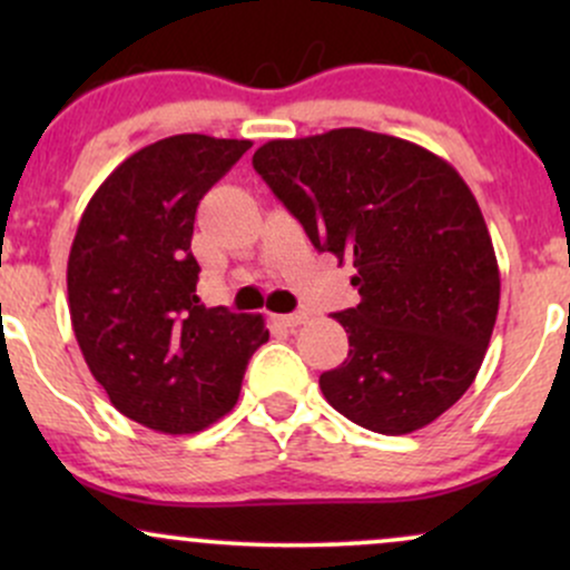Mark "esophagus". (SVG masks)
Masks as SVG:
<instances>
[{
    "mask_svg": "<svg viewBox=\"0 0 570 570\" xmlns=\"http://www.w3.org/2000/svg\"><path fill=\"white\" fill-rule=\"evenodd\" d=\"M305 318H307V313L305 311H297V313H284V316H276V322L281 324V326H299V324H305Z\"/></svg>",
    "mask_w": 570,
    "mask_h": 570,
    "instance_id": "obj_1",
    "label": "esophagus"
}]
</instances>
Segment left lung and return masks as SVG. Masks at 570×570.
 I'll use <instances>...</instances> for the list:
<instances>
[{
  "label": "left lung",
  "mask_w": 570,
  "mask_h": 570,
  "mask_svg": "<svg viewBox=\"0 0 570 570\" xmlns=\"http://www.w3.org/2000/svg\"><path fill=\"white\" fill-rule=\"evenodd\" d=\"M252 163L311 244L356 267L362 299L335 313L348 358L318 377L326 402L377 434L429 426L474 383L499 316L472 189L426 147L364 128L273 139Z\"/></svg>",
  "instance_id": "left-lung-1"
}]
</instances>
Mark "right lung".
I'll use <instances>...</instances> for the list:
<instances>
[{"label":"right lung","instance_id":"right-lung-1","mask_svg":"<svg viewBox=\"0 0 570 570\" xmlns=\"http://www.w3.org/2000/svg\"><path fill=\"white\" fill-rule=\"evenodd\" d=\"M248 139L179 134L122 160L96 189L69 252L71 330L122 415L195 434L235 407L265 318L206 307L195 294L193 225L203 195Z\"/></svg>","mask_w":570,"mask_h":570}]
</instances>
